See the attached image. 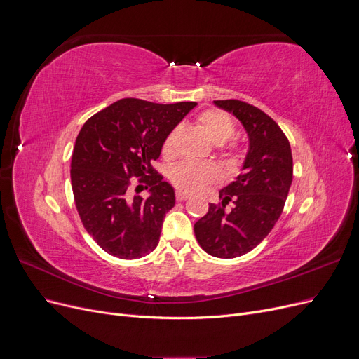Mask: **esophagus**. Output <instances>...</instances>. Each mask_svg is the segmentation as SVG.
Wrapping results in <instances>:
<instances>
[{
  "instance_id": "obj_1",
  "label": "esophagus",
  "mask_w": 359,
  "mask_h": 359,
  "mask_svg": "<svg viewBox=\"0 0 359 359\" xmlns=\"http://www.w3.org/2000/svg\"><path fill=\"white\" fill-rule=\"evenodd\" d=\"M177 201L178 202H184V201H187L189 199V194H186V193H182V191H177Z\"/></svg>"
}]
</instances>
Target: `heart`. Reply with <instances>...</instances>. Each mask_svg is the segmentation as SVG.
I'll return each mask as SVG.
<instances>
[{"label":"heart","mask_w":359,"mask_h":359,"mask_svg":"<svg viewBox=\"0 0 359 359\" xmlns=\"http://www.w3.org/2000/svg\"><path fill=\"white\" fill-rule=\"evenodd\" d=\"M199 124L205 130V133L217 145H223L229 140L235 133L233 121L220 111H205L199 115ZM177 128H173L172 132L166 136L165 142H163V154L170 156L173 153V145H175L177 137ZM240 148L231 145L227 156H229L232 163H236L240 158ZM169 177L173 186H175L180 191L184 193H199L205 190L211 184L220 180V173L208 163H198V161H181L177 163L175 166H172Z\"/></svg>","instance_id":"1"}]
</instances>
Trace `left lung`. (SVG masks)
<instances>
[{"mask_svg":"<svg viewBox=\"0 0 359 359\" xmlns=\"http://www.w3.org/2000/svg\"><path fill=\"white\" fill-rule=\"evenodd\" d=\"M214 104L240 119L248 136L243 173L220 190L222 205L194 223V235L206 253L232 259L265 240L283 211L293 178L290 144L278 124L256 106L241 100ZM234 203L227 212L225 205Z\"/></svg>","mask_w":359,"mask_h":359,"instance_id":"8db88e82","label":"left lung"}]
</instances>
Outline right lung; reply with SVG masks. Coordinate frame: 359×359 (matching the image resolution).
<instances>
[{
	"mask_svg": "<svg viewBox=\"0 0 359 359\" xmlns=\"http://www.w3.org/2000/svg\"><path fill=\"white\" fill-rule=\"evenodd\" d=\"M196 104L123 99L81 128L70 169L74 203L86 232L106 253L137 259L157 247L175 191L153 161L160 157L166 136ZM133 176L140 182L137 190L146 184L147 200L133 194Z\"/></svg>",
	"mask_w": 359,
	"mask_h": 359,
	"instance_id": "1",
	"label": "right lung"
}]
</instances>
